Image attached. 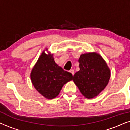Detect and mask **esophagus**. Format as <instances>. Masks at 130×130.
Listing matches in <instances>:
<instances>
[{"instance_id":"esophagus-1","label":"esophagus","mask_w":130,"mask_h":130,"mask_svg":"<svg viewBox=\"0 0 130 130\" xmlns=\"http://www.w3.org/2000/svg\"><path fill=\"white\" fill-rule=\"evenodd\" d=\"M69 72H71L73 76V75H74V73H75V72H74V70H73V69H71V70L69 71Z\"/></svg>"}]
</instances>
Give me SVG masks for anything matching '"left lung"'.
Here are the masks:
<instances>
[{
	"label": "left lung",
	"instance_id": "8db88e82",
	"mask_svg": "<svg viewBox=\"0 0 130 130\" xmlns=\"http://www.w3.org/2000/svg\"><path fill=\"white\" fill-rule=\"evenodd\" d=\"M79 63L80 70L73 75V82L85 98H93L108 84L110 69L101 56L95 53L82 54Z\"/></svg>",
	"mask_w": 130,
	"mask_h": 130
}]
</instances>
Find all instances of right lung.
<instances>
[{
  "mask_svg": "<svg viewBox=\"0 0 130 130\" xmlns=\"http://www.w3.org/2000/svg\"><path fill=\"white\" fill-rule=\"evenodd\" d=\"M31 79L36 89L51 99L58 95L62 86L72 80L73 76L55 63L53 55L43 52L32 69Z\"/></svg>",
  "mask_w": 130,
  "mask_h": 130,
  "instance_id": "1",
  "label": "right lung"
}]
</instances>
